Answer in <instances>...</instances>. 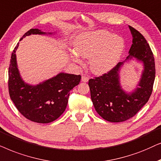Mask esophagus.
I'll list each match as a JSON object with an SVG mask.
<instances>
[{
    "label": "esophagus",
    "instance_id": "esophagus-1",
    "mask_svg": "<svg viewBox=\"0 0 161 161\" xmlns=\"http://www.w3.org/2000/svg\"><path fill=\"white\" fill-rule=\"evenodd\" d=\"M89 79V77L88 76H82V82H87V81H88Z\"/></svg>",
    "mask_w": 161,
    "mask_h": 161
}]
</instances>
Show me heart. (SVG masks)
<instances>
[{"mask_svg":"<svg viewBox=\"0 0 161 161\" xmlns=\"http://www.w3.org/2000/svg\"><path fill=\"white\" fill-rule=\"evenodd\" d=\"M125 43L122 37L113 34L107 30L85 32L77 36L74 42L75 53L72 58L75 63L82 65L79 55L90 58L89 65L95 74H104L112 69L119 63Z\"/></svg>","mask_w":161,"mask_h":161,"instance_id":"obj_1","label":"heart"}]
</instances>
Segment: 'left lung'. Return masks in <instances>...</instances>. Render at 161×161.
Masks as SVG:
<instances>
[{
    "label": "left lung",
    "mask_w": 161,
    "mask_h": 161,
    "mask_svg": "<svg viewBox=\"0 0 161 161\" xmlns=\"http://www.w3.org/2000/svg\"><path fill=\"white\" fill-rule=\"evenodd\" d=\"M132 44L129 56L102 76L89 80L91 100L101 117L110 122H122L133 117L148 102L155 78L153 53L144 37L129 25ZM132 58L143 63L144 70L137 87L127 93L122 89L119 71L124 63Z\"/></svg>",
    "instance_id": "obj_1"
}]
</instances>
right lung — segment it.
<instances>
[{
	"instance_id": "add662e5",
	"label": "right lung",
	"mask_w": 161,
	"mask_h": 161,
	"mask_svg": "<svg viewBox=\"0 0 161 161\" xmlns=\"http://www.w3.org/2000/svg\"><path fill=\"white\" fill-rule=\"evenodd\" d=\"M38 29L28 31L23 37L31 34H46ZM52 33H48L51 34ZM19 42L12 53L8 68V93L19 112L30 121L40 124L57 119L65 110L70 91L80 82V75L59 73L40 84L31 85L21 78L16 59Z\"/></svg>"
}]
</instances>
